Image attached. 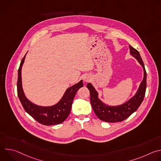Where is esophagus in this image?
Segmentation results:
<instances>
[{"label": "esophagus", "mask_w": 161, "mask_h": 161, "mask_svg": "<svg viewBox=\"0 0 161 161\" xmlns=\"http://www.w3.org/2000/svg\"><path fill=\"white\" fill-rule=\"evenodd\" d=\"M90 80H91V77L88 75H86L83 78V80L85 82H89L90 81Z\"/></svg>", "instance_id": "1"}]
</instances>
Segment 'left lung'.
Here are the masks:
<instances>
[{"label":"left lung","mask_w":161,"mask_h":161,"mask_svg":"<svg viewBox=\"0 0 161 161\" xmlns=\"http://www.w3.org/2000/svg\"><path fill=\"white\" fill-rule=\"evenodd\" d=\"M130 53L136 58L143 69L144 77L134 97L124 104L117 106H109L103 103L98 98V93L91 83H88L86 87L90 91V103L92 109L97 117L106 122H122L127 119L130 114L136 111L140 107L145 97L147 88V72L143 60L139 52L129 45Z\"/></svg>","instance_id":"left-lung-1"}]
</instances>
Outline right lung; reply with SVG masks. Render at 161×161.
<instances>
[{"label": "right lung", "mask_w": 161, "mask_h": 161, "mask_svg": "<svg viewBox=\"0 0 161 161\" xmlns=\"http://www.w3.org/2000/svg\"><path fill=\"white\" fill-rule=\"evenodd\" d=\"M26 55L21 61L17 81V92L19 99L25 111L39 123L44 125H53L62 123L69 116L77 91L83 86V81L67 89L61 100L55 105L48 107L37 106L29 101L22 88L21 67L24 64Z\"/></svg>", "instance_id": "1"}]
</instances>
